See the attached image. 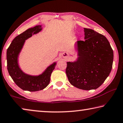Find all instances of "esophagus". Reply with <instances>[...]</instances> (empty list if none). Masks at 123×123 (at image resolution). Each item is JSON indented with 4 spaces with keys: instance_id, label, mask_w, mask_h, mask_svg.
Listing matches in <instances>:
<instances>
[{
    "instance_id": "obj_1",
    "label": "esophagus",
    "mask_w": 123,
    "mask_h": 123,
    "mask_svg": "<svg viewBox=\"0 0 123 123\" xmlns=\"http://www.w3.org/2000/svg\"><path fill=\"white\" fill-rule=\"evenodd\" d=\"M67 54L65 53V54H63V57H66L67 56Z\"/></svg>"
}]
</instances>
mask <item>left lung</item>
Listing matches in <instances>:
<instances>
[{
	"mask_svg": "<svg viewBox=\"0 0 123 123\" xmlns=\"http://www.w3.org/2000/svg\"><path fill=\"white\" fill-rule=\"evenodd\" d=\"M85 41L74 44L76 60L67 62L66 73L69 82L83 90L98 88L111 71L113 51L107 39L91 29L84 28Z\"/></svg>",
	"mask_w": 123,
	"mask_h": 123,
	"instance_id": "left-lung-1",
	"label": "left lung"
}]
</instances>
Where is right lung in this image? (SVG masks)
Instances as JSON below:
<instances>
[{"label": "right lung", "instance_id": "obj_1", "mask_svg": "<svg viewBox=\"0 0 123 123\" xmlns=\"http://www.w3.org/2000/svg\"><path fill=\"white\" fill-rule=\"evenodd\" d=\"M38 25L29 28L18 35L12 41L6 52L7 68L12 80L24 91L35 92L42 90L49 85L52 72L56 66V62L48 66L43 73L37 75L28 74L23 71L19 64V56L26 39L42 30Z\"/></svg>", "mask_w": 123, "mask_h": 123}]
</instances>
